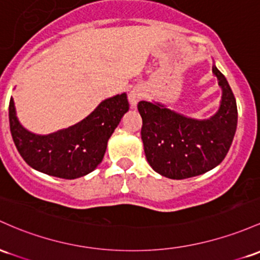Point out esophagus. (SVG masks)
Listing matches in <instances>:
<instances>
[{
  "instance_id": "obj_1",
  "label": "esophagus",
  "mask_w": 260,
  "mask_h": 260,
  "mask_svg": "<svg viewBox=\"0 0 260 260\" xmlns=\"http://www.w3.org/2000/svg\"><path fill=\"white\" fill-rule=\"evenodd\" d=\"M142 98H143V91H142L141 87H135L131 90L129 92V102L131 106L136 107L138 105V102L141 101Z\"/></svg>"
}]
</instances>
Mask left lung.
Wrapping results in <instances>:
<instances>
[{
	"instance_id": "8db88e82",
	"label": "left lung",
	"mask_w": 260,
	"mask_h": 260,
	"mask_svg": "<svg viewBox=\"0 0 260 260\" xmlns=\"http://www.w3.org/2000/svg\"><path fill=\"white\" fill-rule=\"evenodd\" d=\"M212 74L222 96L218 110L209 118H193L161 102L138 104L145 158L161 176L181 180L201 175L217 167L230 150L238 119L236 99L215 61Z\"/></svg>"
}]
</instances>
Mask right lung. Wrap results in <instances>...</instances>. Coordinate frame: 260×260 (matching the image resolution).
Returning a JSON list of instances; mask_svg holds the SVG:
<instances>
[{"instance_id":"obj_1","label":"right lung","mask_w":260,"mask_h":260,"mask_svg":"<svg viewBox=\"0 0 260 260\" xmlns=\"http://www.w3.org/2000/svg\"><path fill=\"white\" fill-rule=\"evenodd\" d=\"M129 110L127 93L106 99L87 117L68 128L37 135L24 128L11 98L8 116L13 142L22 158L33 169L60 179H78L98 168L107 142Z\"/></svg>"}]
</instances>
